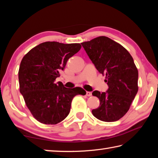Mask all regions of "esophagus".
<instances>
[{"mask_svg":"<svg viewBox=\"0 0 158 158\" xmlns=\"http://www.w3.org/2000/svg\"><path fill=\"white\" fill-rule=\"evenodd\" d=\"M86 95H87V96H89H89H91V95H92V93H91V92H89V91H87V92H86Z\"/></svg>","mask_w":158,"mask_h":158,"instance_id":"esophagus-1","label":"esophagus"}]
</instances>
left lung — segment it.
Masks as SVG:
<instances>
[{
    "label": "left lung",
    "instance_id": "left-lung-1",
    "mask_svg": "<svg viewBox=\"0 0 158 158\" xmlns=\"http://www.w3.org/2000/svg\"><path fill=\"white\" fill-rule=\"evenodd\" d=\"M99 73L105 75L109 89L98 90L93 95L100 100V106L93 109L95 118L114 122L125 116L138 91V70L127 50L105 36H100L81 43Z\"/></svg>",
    "mask_w": 158,
    "mask_h": 158
}]
</instances>
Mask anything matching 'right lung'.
I'll return each mask as SVG.
<instances>
[{
  "label": "right lung",
  "mask_w": 158,
  "mask_h": 158,
  "mask_svg": "<svg viewBox=\"0 0 158 158\" xmlns=\"http://www.w3.org/2000/svg\"><path fill=\"white\" fill-rule=\"evenodd\" d=\"M79 43L45 42L23 57L19 69V90L31 114L37 121L55 125L70 111L74 96L85 95L79 87L68 89L56 79L65 68L69 58L81 49Z\"/></svg>",
  "instance_id": "obj_1"
}]
</instances>
